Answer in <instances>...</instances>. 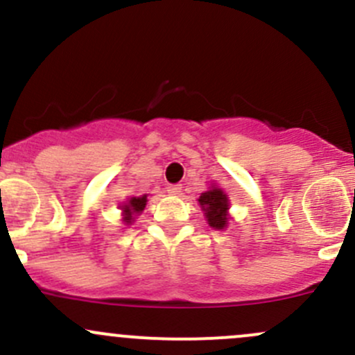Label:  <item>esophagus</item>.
I'll list each match as a JSON object with an SVG mask.
<instances>
[{
    "label": "esophagus",
    "mask_w": 355,
    "mask_h": 355,
    "mask_svg": "<svg viewBox=\"0 0 355 355\" xmlns=\"http://www.w3.org/2000/svg\"><path fill=\"white\" fill-rule=\"evenodd\" d=\"M167 191H169V195L178 196V195H181L182 186L181 184H171V186H167Z\"/></svg>",
    "instance_id": "obj_1"
}]
</instances>
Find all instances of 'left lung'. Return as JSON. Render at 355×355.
<instances>
[{"instance_id": "obj_1", "label": "left lung", "mask_w": 355, "mask_h": 355, "mask_svg": "<svg viewBox=\"0 0 355 355\" xmlns=\"http://www.w3.org/2000/svg\"><path fill=\"white\" fill-rule=\"evenodd\" d=\"M198 203L202 205V210L205 211L208 225L214 229H225L227 227L229 218V198L220 188L211 186L208 191L202 193L198 198Z\"/></svg>"}]
</instances>
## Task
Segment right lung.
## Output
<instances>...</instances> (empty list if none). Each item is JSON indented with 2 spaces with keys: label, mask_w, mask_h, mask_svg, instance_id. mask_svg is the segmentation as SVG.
<instances>
[{
  "label": "right lung",
  "mask_w": 355,
  "mask_h": 355,
  "mask_svg": "<svg viewBox=\"0 0 355 355\" xmlns=\"http://www.w3.org/2000/svg\"><path fill=\"white\" fill-rule=\"evenodd\" d=\"M145 205H147V195L144 196H133V198L128 200L126 203H123V222H126V225L133 224L135 217L140 215L144 211Z\"/></svg>",
  "instance_id": "obj_1"
}]
</instances>
